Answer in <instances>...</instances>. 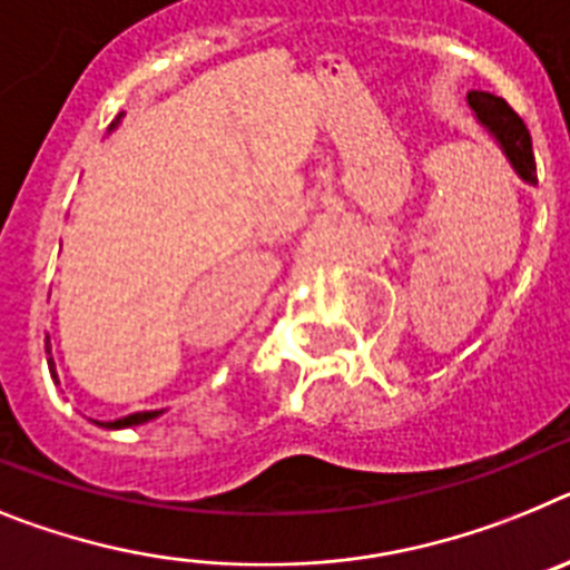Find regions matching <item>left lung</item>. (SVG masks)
<instances>
[{"label": "left lung", "instance_id": "obj_1", "mask_svg": "<svg viewBox=\"0 0 570 570\" xmlns=\"http://www.w3.org/2000/svg\"><path fill=\"white\" fill-rule=\"evenodd\" d=\"M468 106L473 108V117H476L479 126L502 148V155L508 157L513 171L524 183L537 186V160H533L531 135H528L522 117L502 97H497L491 91H470Z\"/></svg>", "mask_w": 570, "mask_h": 570}]
</instances>
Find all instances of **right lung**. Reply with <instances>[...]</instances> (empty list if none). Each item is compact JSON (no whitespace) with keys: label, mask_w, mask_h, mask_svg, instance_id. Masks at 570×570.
<instances>
[{"label":"right lung","mask_w":570,"mask_h":570,"mask_svg":"<svg viewBox=\"0 0 570 570\" xmlns=\"http://www.w3.org/2000/svg\"><path fill=\"white\" fill-rule=\"evenodd\" d=\"M122 120V114L117 117V120L111 122V128H117V122ZM46 353H48V338H46ZM48 370H51V379L57 381V370H53V358L48 355ZM163 410H142V413H131V415H122V419H117V422H94V424H100V428L106 430H122V428H135V424H146L151 422V419H157Z\"/></svg>","instance_id":"right-lung-1"}]
</instances>
